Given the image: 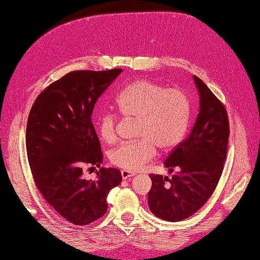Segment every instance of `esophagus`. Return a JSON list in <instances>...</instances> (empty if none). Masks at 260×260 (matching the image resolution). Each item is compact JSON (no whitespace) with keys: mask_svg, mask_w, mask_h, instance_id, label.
I'll list each match as a JSON object with an SVG mask.
<instances>
[{"mask_svg":"<svg viewBox=\"0 0 260 260\" xmlns=\"http://www.w3.org/2000/svg\"><path fill=\"white\" fill-rule=\"evenodd\" d=\"M120 174H121V178H123L124 180L131 179V178L134 176V174H132V172H129V171H126V170H121V171H120Z\"/></svg>","mask_w":260,"mask_h":260,"instance_id":"esophagus-1","label":"esophagus"}]
</instances>
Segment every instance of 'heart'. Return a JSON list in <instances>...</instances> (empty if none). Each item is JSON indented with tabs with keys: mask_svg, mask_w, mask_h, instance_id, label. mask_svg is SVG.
I'll return each mask as SVG.
<instances>
[{
	"mask_svg": "<svg viewBox=\"0 0 260 260\" xmlns=\"http://www.w3.org/2000/svg\"><path fill=\"white\" fill-rule=\"evenodd\" d=\"M117 108L126 118L137 119L136 137L111 151L110 162L123 170L135 172L161 151H170L180 143L189 121V101L181 89L167 88L153 81L140 79L127 85L116 96ZM98 134L107 144L117 140V118L103 114L98 119Z\"/></svg>",
	"mask_w": 260,
	"mask_h": 260,
	"instance_id": "b5f03b06",
	"label": "heart"
}]
</instances>
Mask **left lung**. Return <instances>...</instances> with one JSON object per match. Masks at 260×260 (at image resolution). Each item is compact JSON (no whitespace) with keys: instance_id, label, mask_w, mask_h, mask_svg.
I'll list each match as a JSON object with an SVG mask.
<instances>
[{"instance_id":"1","label":"left lung","mask_w":260,"mask_h":260,"mask_svg":"<svg viewBox=\"0 0 260 260\" xmlns=\"http://www.w3.org/2000/svg\"><path fill=\"white\" fill-rule=\"evenodd\" d=\"M200 93V113L185 141L167 156L171 179L150 175L147 194L151 212L165 221L191 216L212 196L220 180L228 151L230 126L226 109L203 81L194 75Z\"/></svg>"}]
</instances>
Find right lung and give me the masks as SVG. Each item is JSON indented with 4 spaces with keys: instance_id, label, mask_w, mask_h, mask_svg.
I'll use <instances>...</instances> for the list:
<instances>
[{
    "instance_id": "add662e5",
    "label": "right lung",
    "mask_w": 260,
    "mask_h": 260,
    "mask_svg": "<svg viewBox=\"0 0 260 260\" xmlns=\"http://www.w3.org/2000/svg\"><path fill=\"white\" fill-rule=\"evenodd\" d=\"M73 71L40 93L30 110L25 145L35 184L65 220L86 225L107 212V196L121 182L115 168H101L97 179L83 178L85 167H100L104 155L92 124L94 105L121 73Z\"/></svg>"
}]
</instances>
